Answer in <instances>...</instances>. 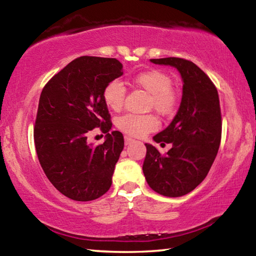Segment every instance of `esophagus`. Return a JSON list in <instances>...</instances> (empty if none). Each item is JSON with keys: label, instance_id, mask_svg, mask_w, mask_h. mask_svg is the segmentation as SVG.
Listing matches in <instances>:
<instances>
[{"label": "esophagus", "instance_id": "34e87169", "mask_svg": "<svg viewBox=\"0 0 256 256\" xmlns=\"http://www.w3.org/2000/svg\"><path fill=\"white\" fill-rule=\"evenodd\" d=\"M124 141H125V144H126V146L131 144H133V142H134L133 138H130V136H124Z\"/></svg>", "mask_w": 256, "mask_h": 256}]
</instances>
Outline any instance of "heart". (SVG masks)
Wrapping results in <instances>:
<instances>
[{
    "instance_id": "b5f03b06",
    "label": "heart",
    "mask_w": 256,
    "mask_h": 256,
    "mask_svg": "<svg viewBox=\"0 0 256 256\" xmlns=\"http://www.w3.org/2000/svg\"><path fill=\"white\" fill-rule=\"evenodd\" d=\"M133 84L150 94L149 105L159 115L167 116L175 110L178 96L172 89V79L160 70H148L133 78ZM126 89L122 82L112 80L107 84L102 92L104 102L110 110H118L123 106ZM157 120L151 115L125 114L116 120V126L132 136H144L157 128Z\"/></svg>"
}]
</instances>
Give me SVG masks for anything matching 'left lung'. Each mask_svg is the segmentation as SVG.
<instances>
[{
	"instance_id": "1",
	"label": "left lung",
	"mask_w": 256,
	"mask_h": 256,
	"mask_svg": "<svg viewBox=\"0 0 256 256\" xmlns=\"http://www.w3.org/2000/svg\"><path fill=\"white\" fill-rule=\"evenodd\" d=\"M150 62L177 68L183 80V94L174 120L154 136L157 144H172V149L162 154L146 144L142 170L154 192L168 198L183 196L206 178L218 154L222 140L218 92L210 78L190 60L166 58Z\"/></svg>"
}]
</instances>
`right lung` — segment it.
Listing matches in <instances>:
<instances>
[{
    "label": "right lung",
    "instance_id": "add662e5",
    "mask_svg": "<svg viewBox=\"0 0 256 256\" xmlns=\"http://www.w3.org/2000/svg\"><path fill=\"white\" fill-rule=\"evenodd\" d=\"M123 74L118 60L81 56L47 82L38 104L34 146L47 178L63 196L92 201L112 185L115 164L124 148L123 134L112 131L102 92ZM99 127L104 144H89L90 131Z\"/></svg>",
    "mask_w": 256,
    "mask_h": 256
}]
</instances>
